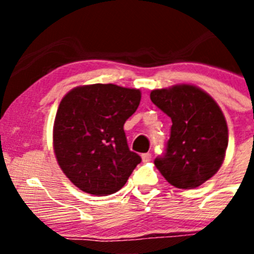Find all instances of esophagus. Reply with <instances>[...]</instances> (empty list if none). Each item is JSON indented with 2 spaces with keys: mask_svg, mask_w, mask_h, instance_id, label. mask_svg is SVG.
Segmentation results:
<instances>
[{
  "mask_svg": "<svg viewBox=\"0 0 254 254\" xmlns=\"http://www.w3.org/2000/svg\"><path fill=\"white\" fill-rule=\"evenodd\" d=\"M141 158H142V161L146 163V161L151 160V154H150V152H145V154L141 155Z\"/></svg>",
  "mask_w": 254,
  "mask_h": 254,
  "instance_id": "34e87169",
  "label": "esophagus"
}]
</instances>
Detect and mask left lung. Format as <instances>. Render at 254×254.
<instances>
[{
	"label": "left lung",
	"mask_w": 254,
	"mask_h": 254,
	"mask_svg": "<svg viewBox=\"0 0 254 254\" xmlns=\"http://www.w3.org/2000/svg\"><path fill=\"white\" fill-rule=\"evenodd\" d=\"M150 99L173 123L165 154L155 159V167L174 187H198L216 174L225 158L228 126L223 112L193 85L156 89Z\"/></svg>",
	"instance_id": "left-lung-1"
}]
</instances>
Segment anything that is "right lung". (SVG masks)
I'll return each mask as SVG.
<instances>
[{"label":"right lung","mask_w":254,"mask_h":254,"mask_svg":"<svg viewBox=\"0 0 254 254\" xmlns=\"http://www.w3.org/2000/svg\"><path fill=\"white\" fill-rule=\"evenodd\" d=\"M141 100L138 89L114 84L77 86L64 96L53 126V149L62 172L94 196L120 190L141 163L123 126Z\"/></svg>","instance_id":"right-lung-1"}]
</instances>
